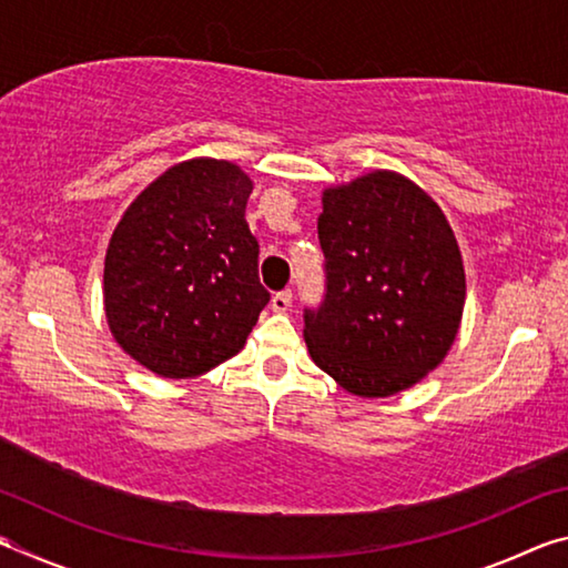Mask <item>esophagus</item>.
Here are the masks:
<instances>
[{"label":"esophagus","instance_id":"34e87169","mask_svg":"<svg viewBox=\"0 0 568 568\" xmlns=\"http://www.w3.org/2000/svg\"><path fill=\"white\" fill-rule=\"evenodd\" d=\"M291 301H293V293L291 291H281V293H275L271 297V307H273L275 313H285L287 307H291Z\"/></svg>","mask_w":568,"mask_h":568}]
</instances>
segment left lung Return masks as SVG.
<instances>
[{"label": "left lung", "mask_w": 568, "mask_h": 568, "mask_svg": "<svg viewBox=\"0 0 568 568\" xmlns=\"http://www.w3.org/2000/svg\"><path fill=\"white\" fill-rule=\"evenodd\" d=\"M325 301L305 311L313 363L353 396L388 398L438 368L466 305L464 257L444 210L400 172L323 190Z\"/></svg>", "instance_id": "8db88e82"}]
</instances>
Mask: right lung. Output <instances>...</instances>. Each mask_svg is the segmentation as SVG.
<instances>
[{
	"mask_svg": "<svg viewBox=\"0 0 568 568\" xmlns=\"http://www.w3.org/2000/svg\"><path fill=\"white\" fill-rule=\"evenodd\" d=\"M253 180L192 158L132 200L104 255V318L130 358L162 378H197L243 351L271 293L245 220Z\"/></svg>",
	"mask_w": 568,
	"mask_h": 568,
	"instance_id": "1",
	"label": "right lung"
}]
</instances>
